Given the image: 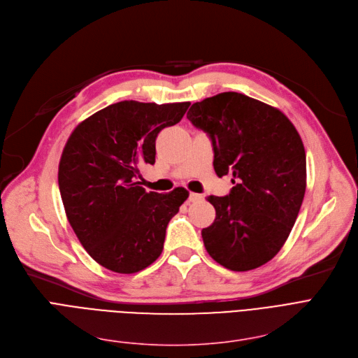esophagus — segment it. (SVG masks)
<instances>
[{"label":"esophagus","mask_w":358,"mask_h":358,"mask_svg":"<svg viewBox=\"0 0 358 358\" xmlns=\"http://www.w3.org/2000/svg\"><path fill=\"white\" fill-rule=\"evenodd\" d=\"M199 199H202V195H201V194H195V192H191V194H189V201H191V202H196V201H199Z\"/></svg>","instance_id":"1"}]
</instances>
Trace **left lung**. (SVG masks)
I'll use <instances>...</instances> for the list:
<instances>
[{
    "label": "left lung",
    "mask_w": 358,
    "mask_h": 358,
    "mask_svg": "<svg viewBox=\"0 0 358 358\" xmlns=\"http://www.w3.org/2000/svg\"><path fill=\"white\" fill-rule=\"evenodd\" d=\"M208 134L214 170L233 175L226 196L210 195L214 223L202 229L210 257L231 271H250L280 252L306 191V152L280 109L242 93L224 92L194 103L186 115Z\"/></svg>",
    "instance_id": "8db88e82"
}]
</instances>
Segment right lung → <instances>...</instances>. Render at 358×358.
<instances>
[{"mask_svg": "<svg viewBox=\"0 0 358 358\" xmlns=\"http://www.w3.org/2000/svg\"><path fill=\"white\" fill-rule=\"evenodd\" d=\"M189 105L117 101L68 138L58 169L62 203L80 243L101 266L134 274L160 257L169 221L189 192H147L138 167L155 164L159 132L176 125Z\"/></svg>", "mask_w": 358, "mask_h": 358, "instance_id": "right-lung-1", "label": "right lung"}]
</instances>
